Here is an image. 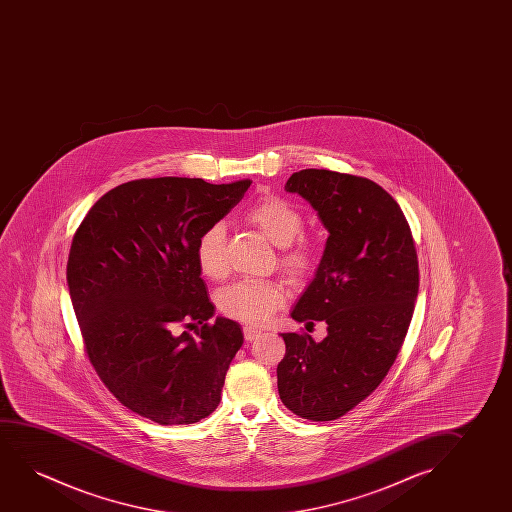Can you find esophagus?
Instances as JSON below:
<instances>
[{"label":"esophagus","instance_id":"esophagus-1","mask_svg":"<svg viewBox=\"0 0 512 512\" xmlns=\"http://www.w3.org/2000/svg\"><path fill=\"white\" fill-rule=\"evenodd\" d=\"M243 334H245L246 341H255V339H259L262 336V330L253 329V327H243Z\"/></svg>","mask_w":512,"mask_h":512}]
</instances>
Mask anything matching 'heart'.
<instances>
[{
	"label": "heart",
	"instance_id": "obj_1",
	"mask_svg": "<svg viewBox=\"0 0 512 512\" xmlns=\"http://www.w3.org/2000/svg\"><path fill=\"white\" fill-rule=\"evenodd\" d=\"M250 224L257 225L274 245L280 246V262L288 274L302 278L313 271L318 257L315 239L302 232L304 218L283 197L264 196L245 211ZM199 271L210 280H222L227 271L225 225H208L194 248ZM287 287L280 280H241L222 288L217 306L232 320L262 325L287 301Z\"/></svg>",
	"mask_w": 512,
	"mask_h": 512
}]
</instances>
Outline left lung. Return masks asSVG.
Masks as SVG:
<instances>
[{
    "label": "left lung",
    "mask_w": 512,
    "mask_h": 512,
    "mask_svg": "<svg viewBox=\"0 0 512 512\" xmlns=\"http://www.w3.org/2000/svg\"><path fill=\"white\" fill-rule=\"evenodd\" d=\"M287 192L304 197L329 231L315 280L292 318L327 323V337L281 334L278 393L304 420L330 421L367 399L406 339L420 287L413 234L378 183L327 169H302Z\"/></svg>",
    "instance_id": "1"
}]
</instances>
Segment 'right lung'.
<instances>
[{"label": "right lung", "instance_id": "add662e5", "mask_svg": "<svg viewBox=\"0 0 512 512\" xmlns=\"http://www.w3.org/2000/svg\"><path fill=\"white\" fill-rule=\"evenodd\" d=\"M250 180L122 183L92 206L66 266L85 353L106 388L159 425L210 416L243 344L239 323L217 318L197 267L199 234L241 201ZM178 322L202 327L173 335Z\"/></svg>", "mask_w": 512, "mask_h": 512}]
</instances>
